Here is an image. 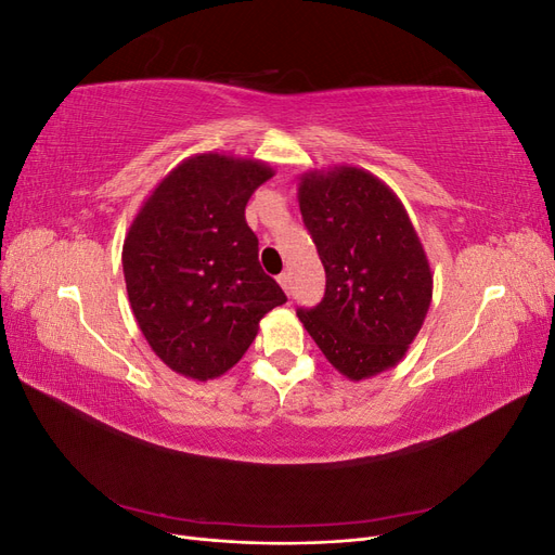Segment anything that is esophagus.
<instances>
[{"mask_svg": "<svg viewBox=\"0 0 555 555\" xmlns=\"http://www.w3.org/2000/svg\"><path fill=\"white\" fill-rule=\"evenodd\" d=\"M278 282H280V287L284 289V294L292 292V275H289V273H282V275L278 278Z\"/></svg>", "mask_w": 555, "mask_h": 555, "instance_id": "obj_1", "label": "esophagus"}]
</instances>
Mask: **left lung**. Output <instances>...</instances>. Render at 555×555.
<instances>
[{"instance_id": "left-lung-1", "label": "left lung", "mask_w": 555, "mask_h": 555, "mask_svg": "<svg viewBox=\"0 0 555 555\" xmlns=\"http://www.w3.org/2000/svg\"><path fill=\"white\" fill-rule=\"evenodd\" d=\"M298 206L326 271V294L298 310L328 363L351 382L396 367L433 300L426 249L396 192L359 166L298 178Z\"/></svg>"}]
</instances>
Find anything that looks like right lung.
I'll list each match as a JSON object with an SVG mask.
<instances>
[{"label":"right lung","mask_w":555,"mask_h":555,"mask_svg":"<svg viewBox=\"0 0 555 555\" xmlns=\"http://www.w3.org/2000/svg\"><path fill=\"white\" fill-rule=\"evenodd\" d=\"M275 171L261 159L201 153L166 173L122 245L129 306L173 373L208 382L236 365L263 314L287 296L259 266L245 206Z\"/></svg>","instance_id":"obj_1"}]
</instances>
